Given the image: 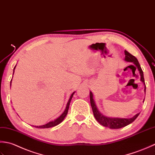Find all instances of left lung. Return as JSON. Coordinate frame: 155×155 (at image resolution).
Wrapping results in <instances>:
<instances>
[{
	"label": "left lung",
	"mask_w": 155,
	"mask_h": 155,
	"mask_svg": "<svg viewBox=\"0 0 155 155\" xmlns=\"http://www.w3.org/2000/svg\"><path fill=\"white\" fill-rule=\"evenodd\" d=\"M124 53H125L124 60L126 61L132 62L136 66H137L138 71L140 72V80L143 82L144 84H145L143 71L142 70L140 65L139 64V63H138L137 59L136 58L134 55H131L130 53H128L127 51H126V50L124 51ZM144 91H146V86H144ZM90 97L91 106V108H92L94 117H95L96 120L100 124L105 126V127H108L112 129H118V128H121L122 127H124V126L130 124V123L134 122L135 120V119L137 118L138 116V115L140 114V113H138L135 116H134L133 117L130 118H119L107 117V116H105L103 114H102L99 112V110H97L95 102H94V100L93 99V94L91 93V91H90Z\"/></svg>",
	"instance_id": "obj_1"
}]
</instances>
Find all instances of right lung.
I'll return each instance as SVG.
<instances>
[{"label": "right lung", "instance_id": "1", "mask_svg": "<svg viewBox=\"0 0 155 155\" xmlns=\"http://www.w3.org/2000/svg\"><path fill=\"white\" fill-rule=\"evenodd\" d=\"M16 65L15 66L14 69H13V74H14V71H15V69L16 68ZM11 81H12V80L11 81ZM74 93L75 92H73V94H72L71 95L70 97H69V101H68V102L67 104V105H66V108H65V109L64 110V112L62 113V114L59 117H58V118L55 119V120L48 122L46 124H44V125H42V126H35V128H47L53 127V126H55L57 125H58L59 124H60V123H61L63 120H64L65 117L66 116V115H67L68 112V110H69V104H70L71 98H72V97H73Z\"/></svg>", "mask_w": 155, "mask_h": 155}]
</instances>
